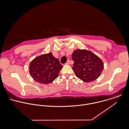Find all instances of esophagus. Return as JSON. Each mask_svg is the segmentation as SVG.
<instances>
[{
    "instance_id": "34e87169",
    "label": "esophagus",
    "mask_w": 129,
    "mask_h": 129,
    "mask_svg": "<svg viewBox=\"0 0 129 129\" xmlns=\"http://www.w3.org/2000/svg\"><path fill=\"white\" fill-rule=\"evenodd\" d=\"M69 64H70V60H68L67 61V62L65 63V64H66V65H69Z\"/></svg>"
}]
</instances>
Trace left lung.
<instances>
[{
	"instance_id": "left-lung-1",
	"label": "left lung",
	"mask_w": 129,
	"mask_h": 129,
	"mask_svg": "<svg viewBox=\"0 0 129 129\" xmlns=\"http://www.w3.org/2000/svg\"><path fill=\"white\" fill-rule=\"evenodd\" d=\"M74 61L72 69L76 76L85 82H90L99 77L104 69L102 60L92 52L77 49L72 54Z\"/></svg>"
}]
</instances>
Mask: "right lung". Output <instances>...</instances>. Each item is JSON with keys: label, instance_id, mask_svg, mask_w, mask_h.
<instances>
[{"label": "right lung", "instance_id": "add662e5", "mask_svg": "<svg viewBox=\"0 0 129 129\" xmlns=\"http://www.w3.org/2000/svg\"><path fill=\"white\" fill-rule=\"evenodd\" d=\"M62 68L59 60L49 53L35 58L29 64V71L35 81L48 84L57 78Z\"/></svg>", "mask_w": 129, "mask_h": 129}]
</instances>
